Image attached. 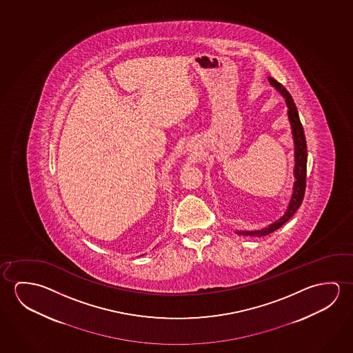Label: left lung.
<instances>
[{"instance_id": "8db88e82", "label": "left lung", "mask_w": 353, "mask_h": 353, "mask_svg": "<svg viewBox=\"0 0 353 353\" xmlns=\"http://www.w3.org/2000/svg\"><path fill=\"white\" fill-rule=\"evenodd\" d=\"M270 83L274 85L276 90L280 92L281 94L285 97L287 107H288V118L291 121L292 132H293V139H294V145H296V165H294V188H293V195H292L291 202L287 212L281 217L279 221L271 224L269 227L263 228L261 230H254V232H236L239 235H246V236H263V235L271 234L272 232L281 228L283 224L291 219L292 216L296 213V210L302 205L304 194H305V186H307V159H308V150H307V141H305V134L303 130L301 119L298 115L296 104L290 94V92L285 90L282 84L279 83L276 79L269 77Z\"/></svg>"}]
</instances>
